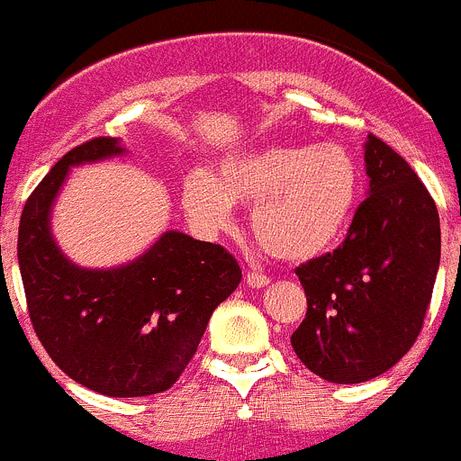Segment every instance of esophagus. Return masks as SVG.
Returning <instances> with one entry per match:
<instances>
[{
    "label": "esophagus",
    "instance_id": "esophagus-1",
    "mask_svg": "<svg viewBox=\"0 0 461 461\" xmlns=\"http://www.w3.org/2000/svg\"><path fill=\"white\" fill-rule=\"evenodd\" d=\"M246 286H250V289H262V286L268 285V277L262 276V273H255V271H249L246 273Z\"/></svg>",
    "mask_w": 461,
    "mask_h": 461
}]
</instances>
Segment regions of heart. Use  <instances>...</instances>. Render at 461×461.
<instances>
[{
  "mask_svg": "<svg viewBox=\"0 0 461 461\" xmlns=\"http://www.w3.org/2000/svg\"><path fill=\"white\" fill-rule=\"evenodd\" d=\"M363 190L357 157L339 143H271L190 172L181 203L199 229L230 224L232 208L255 206L250 230L268 255L307 262L330 253L352 224Z\"/></svg>",
  "mask_w": 461,
  "mask_h": 461,
  "instance_id": "obj_1",
  "label": "heart"
}]
</instances>
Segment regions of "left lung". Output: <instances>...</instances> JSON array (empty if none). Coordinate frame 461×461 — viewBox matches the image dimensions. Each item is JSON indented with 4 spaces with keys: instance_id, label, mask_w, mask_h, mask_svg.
Listing matches in <instances>:
<instances>
[{
    "instance_id": "1",
    "label": "left lung",
    "mask_w": 461,
    "mask_h": 461,
    "mask_svg": "<svg viewBox=\"0 0 461 461\" xmlns=\"http://www.w3.org/2000/svg\"><path fill=\"white\" fill-rule=\"evenodd\" d=\"M366 202L334 253L295 268L307 316L291 336L330 384H363L401 361L421 331L441 255L439 212L390 145L366 140Z\"/></svg>"
}]
</instances>
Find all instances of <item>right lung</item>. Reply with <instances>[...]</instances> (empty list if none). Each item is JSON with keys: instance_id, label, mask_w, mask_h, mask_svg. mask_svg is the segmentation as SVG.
I'll list each match as a JSON object with an SVG mask.
<instances>
[{"instance_id": "obj_1", "label": "right lung", "mask_w": 461, "mask_h": 461, "mask_svg": "<svg viewBox=\"0 0 461 461\" xmlns=\"http://www.w3.org/2000/svg\"><path fill=\"white\" fill-rule=\"evenodd\" d=\"M125 152L98 136L67 152L26 199L17 259L33 330L67 376L104 396L166 392L188 367L241 268L220 244L167 230L130 264L76 267L51 235V208L80 163Z\"/></svg>"}]
</instances>
